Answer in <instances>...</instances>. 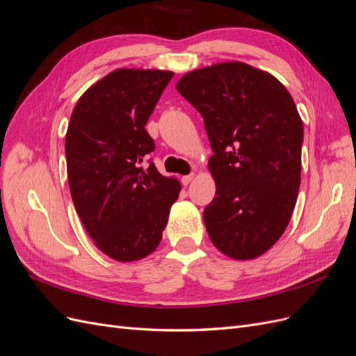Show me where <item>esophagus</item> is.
<instances>
[{
    "label": "esophagus",
    "mask_w": 356,
    "mask_h": 356,
    "mask_svg": "<svg viewBox=\"0 0 356 356\" xmlns=\"http://www.w3.org/2000/svg\"><path fill=\"white\" fill-rule=\"evenodd\" d=\"M193 179H195V174H190V175L182 177V178H181V182H182V184H184V186H188Z\"/></svg>",
    "instance_id": "34e87169"
}]
</instances>
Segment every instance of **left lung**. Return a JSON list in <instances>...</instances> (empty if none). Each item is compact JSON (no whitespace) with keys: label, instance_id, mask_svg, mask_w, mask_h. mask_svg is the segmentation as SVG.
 <instances>
[{"label":"left lung","instance_id":"left-lung-1","mask_svg":"<svg viewBox=\"0 0 356 356\" xmlns=\"http://www.w3.org/2000/svg\"><path fill=\"white\" fill-rule=\"evenodd\" d=\"M177 90L202 114L215 197L203 221L217 250L260 257L284 234L301 174L303 122L285 86L243 62L182 75Z\"/></svg>","mask_w":356,"mask_h":356}]
</instances>
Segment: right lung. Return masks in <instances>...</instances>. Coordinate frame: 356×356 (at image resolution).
I'll return each mask as SVG.
<instances>
[{"label": "right lung", "instance_id": "right-lung-1", "mask_svg": "<svg viewBox=\"0 0 356 356\" xmlns=\"http://www.w3.org/2000/svg\"><path fill=\"white\" fill-rule=\"evenodd\" d=\"M174 72L115 70L86 90L65 136L71 197L86 232L117 261H136L161 241L181 184L153 161L145 131Z\"/></svg>", "mask_w": 356, "mask_h": 356}]
</instances>
